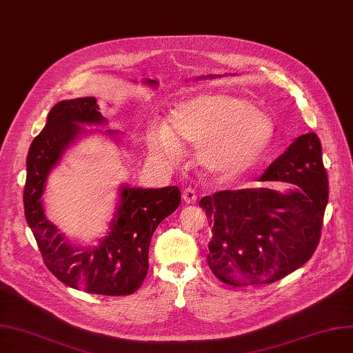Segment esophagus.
<instances>
[{
	"instance_id": "34e87169",
	"label": "esophagus",
	"mask_w": 353,
	"mask_h": 353,
	"mask_svg": "<svg viewBox=\"0 0 353 353\" xmlns=\"http://www.w3.org/2000/svg\"><path fill=\"white\" fill-rule=\"evenodd\" d=\"M181 196H183V201H185L188 205L194 203V202H196V199H198L196 192H194L192 188H186V189L183 190V193H181Z\"/></svg>"
}]
</instances>
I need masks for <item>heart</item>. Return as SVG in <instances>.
<instances>
[{
	"label": "heart",
	"instance_id": "1",
	"mask_svg": "<svg viewBox=\"0 0 353 353\" xmlns=\"http://www.w3.org/2000/svg\"><path fill=\"white\" fill-rule=\"evenodd\" d=\"M273 135L272 119L252 101L210 94L177 104L168 126L150 130V145L168 157L180 154L179 140L194 145L196 161L208 174L231 179L256 164Z\"/></svg>",
	"mask_w": 353,
	"mask_h": 353
}]
</instances>
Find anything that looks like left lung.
Listing matches in <instances>:
<instances>
[{
    "instance_id": "8db88e82",
    "label": "left lung",
    "mask_w": 353,
    "mask_h": 353,
    "mask_svg": "<svg viewBox=\"0 0 353 353\" xmlns=\"http://www.w3.org/2000/svg\"><path fill=\"white\" fill-rule=\"evenodd\" d=\"M259 180L295 186L221 190L199 202L212 224L208 265L236 288L276 282L316 252L329 201L319 137H298Z\"/></svg>"
}]
</instances>
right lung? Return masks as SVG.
<instances>
[{
	"label": "right lung",
	"mask_w": 353,
	"mask_h": 353,
	"mask_svg": "<svg viewBox=\"0 0 353 353\" xmlns=\"http://www.w3.org/2000/svg\"><path fill=\"white\" fill-rule=\"evenodd\" d=\"M94 97L57 103L43 130L30 145L23 192L24 215L46 268L67 286L88 294L121 296L134 294L148 272L154 231L180 203L177 186L163 189L121 188L109 236L96 247L72 245L45 216L42 194L46 177L63 151L83 132L80 125L106 123Z\"/></svg>",
	"instance_id": "obj_1"
}]
</instances>
